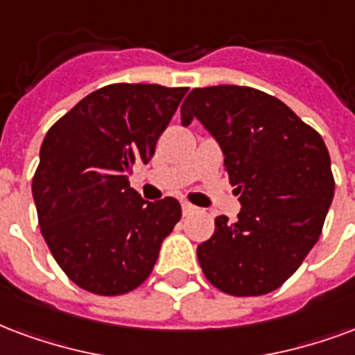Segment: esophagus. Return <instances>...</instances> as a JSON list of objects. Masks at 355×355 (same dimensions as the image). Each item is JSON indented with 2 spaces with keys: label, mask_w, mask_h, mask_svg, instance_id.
<instances>
[{
  "label": "esophagus",
  "mask_w": 355,
  "mask_h": 355,
  "mask_svg": "<svg viewBox=\"0 0 355 355\" xmlns=\"http://www.w3.org/2000/svg\"><path fill=\"white\" fill-rule=\"evenodd\" d=\"M198 211V207H193L191 203H188V201H182V212H184V216H188V214H191V212Z\"/></svg>",
  "instance_id": "34e87169"
}]
</instances>
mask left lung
<instances>
[{
	"mask_svg": "<svg viewBox=\"0 0 355 355\" xmlns=\"http://www.w3.org/2000/svg\"><path fill=\"white\" fill-rule=\"evenodd\" d=\"M182 125L199 120L225 156L241 212L198 246L205 277L237 297L277 290L322 233L335 191L324 139L277 97L248 86L193 88Z\"/></svg>",
	"mask_w": 355,
	"mask_h": 355,
	"instance_id": "left-lung-1",
	"label": "left lung"
}]
</instances>
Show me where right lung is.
Here are the masks:
<instances>
[{
  "mask_svg": "<svg viewBox=\"0 0 355 355\" xmlns=\"http://www.w3.org/2000/svg\"><path fill=\"white\" fill-rule=\"evenodd\" d=\"M188 88L109 84L44 135L31 182L39 225L58 265L83 290L122 295L148 278L182 216L175 198L144 201L128 180L150 162Z\"/></svg>",
  "mask_w": 355,
  "mask_h": 355,
  "instance_id": "right-lung-1",
  "label": "right lung"
}]
</instances>
